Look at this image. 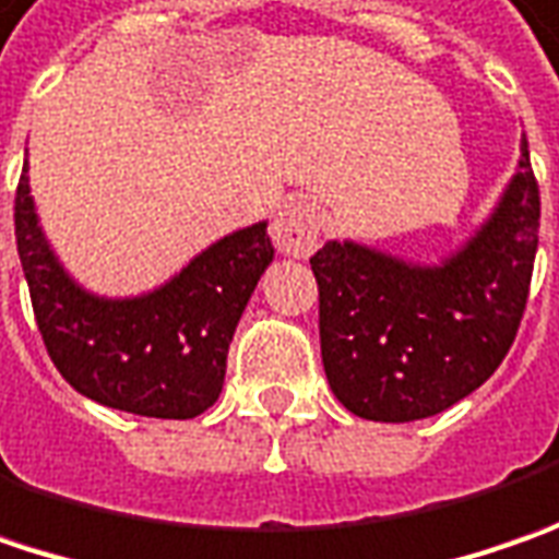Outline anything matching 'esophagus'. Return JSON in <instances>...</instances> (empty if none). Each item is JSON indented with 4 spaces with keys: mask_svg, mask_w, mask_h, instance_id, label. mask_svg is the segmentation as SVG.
Masks as SVG:
<instances>
[{
    "mask_svg": "<svg viewBox=\"0 0 559 559\" xmlns=\"http://www.w3.org/2000/svg\"><path fill=\"white\" fill-rule=\"evenodd\" d=\"M272 243L278 247V253L287 255H309L319 243V218L316 209L309 206L300 197H287L272 218Z\"/></svg>",
    "mask_w": 559,
    "mask_h": 559,
    "instance_id": "1",
    "label": "esophagus"
}]
</instances>
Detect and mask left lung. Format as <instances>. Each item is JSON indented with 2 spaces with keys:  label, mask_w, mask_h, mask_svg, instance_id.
Listing matches in <instances>:
<instances>
[{
  "label": "left lung",
  "mask_w": 559,
  "mask_h": 559,
  "mask_svg": "<svg viewBox=\"0 0 559 559\" xmlns=\"http://www.w3.org/2000/svg\"><path fill=\"white\" fill-rule=\"evenodd\" d=\"M542 197L522 140L495 218L438 269L331 240L309 259L334 397L372 423L448 409L495 376L516 341L538 250Z\"/></svg>",
  "instance_id": "obj_1"
}]
</instances>
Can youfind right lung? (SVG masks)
I'll use <instances>...</instances> for the list:
<instances>
[{"instance_id": "obj_1", "label": "right lung", "mask_w": 559, "mask_h": 559, "mask_svg": "<svg viewBox=\"0 0 559 559\" xmlns=\"http://www.w3.org/2000/svg\"><path fill=\"white\" fill-rule=\"evenodd\" d=\"M14 240L43 344L90 401L153 419H193L218 401L228 344L272 262L265 222L197 255L140 300H96L61 272L37 228L27 162L14 193Z\"/></svg>"}]
</instances>
